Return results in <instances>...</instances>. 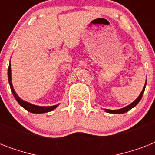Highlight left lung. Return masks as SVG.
<instances>
[{
  "mask_svg": "<svg viewBox=\"0 0 155 155\" xmlns=\"http://www.w3.org/2000/svg\"><path fill=\"white\" fill-rule=\"evenodd\" d=\"M146 84H147V81H146ZM146 84H145L144 87H143V90H142V92H141V94L139 95V97H137V99L135 100L133 102V103L130 104V105L126 106V107H125V108H120V109H117V110H109V109H104L105 112L109 113H126V112H128L129 110H130L131 108H133L134 106L137 105V104H138V102L141 101V99H142V95H143V93H144L145 88H146Z\"/></svg>",
  "mask_w": 155,
  "mask_h": 155,
  "instance_id": "1",
  "label": "left lung"
}]
</instances>
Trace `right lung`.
<instances>
[{
  "label": "right lung",
  "instance_id": "obj_1",
  "mask_svg": "<svg viewBox=\"0 0 155 155\" xmlns=\"http://www.w3.org/2000/svg\"><path fill=\"white\" fill-rule=\"evenodd\" d=\"M8 83H9V85H10L11 91L13 92V97H15L16 101L19 103L21 106H22L23 108L26 109L27 111L30 112V113H47V112H50V111H52L53 109H54L55 108H57V105L54 106H48V107H42V106H37L35 105V104H32L29 103V102L24 101L23 100H21L20 97H18L17 93L15 92L14 89L13 87V84H12V81H11V66L10 63H9V66H8Z\"/></svg>",
  "mask_w": 155,
  "mask_h": 155
}]
</instances>
